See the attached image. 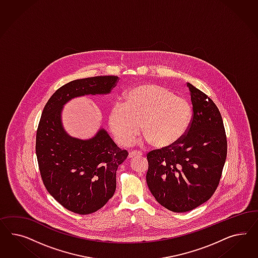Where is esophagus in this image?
I'll return each mask as SVG.
<instances>
[{
	"label": "esophagus",
	"mask_w": 258,
	"mask_h": 258,
	"mask_svg": "<svg viewBox=\"0 0 258 258\" xmlns=\"http://www.w3.org/2000/svg\"><path fill=\"white\" fill-rule=\"evenodd\" d=\"M142 155L143 154H142V152H140V151H132L128 154V158L133 159V158H135V157H141Z\"/></svg>",
	"instance_id": "1"
}]
</instances>
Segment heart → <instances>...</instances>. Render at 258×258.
Here are the masks:
<instances>
[{
    "instance_id": "obj_1",
    "label": "heart",
    "mask_w": 258,
    "mask_h": 258,
    "mask_svg": "<svg viewBox=\"0 0 258 258\" xmlns=\"http://www.w3.org/2000/svg\"><path fill=\"white\" fill-rule=\"evenodd\" d=\"M191 115L184 97L161 85L143 84L126 94L124 105L117 103L110 109L109 130L122 146L132 145L142 130L153 147L164 149L184 136Z\"/></svg>"
}]
</instances>
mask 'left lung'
<instances>
[{
	"mask_svg": "<svg viewBox=\"0 0 258 258\" xmlns=\"http://www.w3.org/2000/svg\"><path fill=\"white\" fill-rule=\"evenodd\" d=\"M193 105L187 132L171 147L148 154L147 183L157 202L176 213L207 202L219 185L227 156L221 114L206 94L187 83Z\"/></svg>",
	"mask_w": 258,
	"mask_h": 258,
	"instance_id": "obj_1",
	"label": "left lung"
}]
</instances>
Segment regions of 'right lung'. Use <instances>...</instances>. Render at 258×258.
<instances>
[{
  "instance_id": "obj_1",
  "label": "right lung",
  "mask_w": 258,
  "mask_h": 258,
  "mask_svg": "<svg viewBox=\"0 0 258 258\" xmlns=\"http://www.w3.org/2000/svg\"><path fill=\"white\" fill-rule=\"evenodd\" d=\"M119 81L115 76L73 80L57 89L44 107L36 136L39 172L49 194L64 208L89 215L102 208L116 189V171L128 155L100 128L81 140L65 132L64 105L88 94H108Z\"/></svg>"
}]
</instances>
